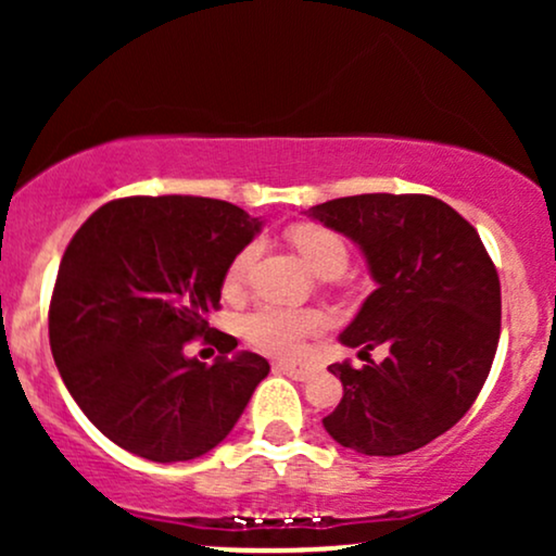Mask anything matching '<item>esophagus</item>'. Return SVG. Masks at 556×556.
I'll return each mask as SVG.
<instances>
[{
  "instance_id": "esophagus-1",
  "label": "esophagus",
  "mask_w": 556,
  "mask_h": 556,
  "mask_svg": "<svg viewBox=\"0 0 556 556\" xmlns=\"http://www.w3.org/2000/svg\"><path fill=\"white\" fill-rule=\"evenodd\" d=\"M277 368L282 374L290 376V379H295V381L311 379V374H314V368L303 366V363H287V361H282V363H277Z\"/></svg>"
}]
</instances>
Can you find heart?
<instances>
[{
	"label": "heart",
	"instance_id": "1",
	"mask_svg": "<svg viewBox=\"0 0 556 556\" xmlns=\"http://www.w3.org/2000/svg\"><path fill=\"white\" fill-rule=\"evenodd\" d=\"M290 242L303 256L308 269L318 274H340L348 266V245L334 229L321 225H298L290 229ZM258 258V242L245 248L229 261L225 274L227 290H240ZM327 327V318L318 311L285 308V305H261L242 318V334L253 348L274 355H295L308 337Z\"/></svg>",
	"mask_w": 556,
	"mask_h": 556
}]
</instances>
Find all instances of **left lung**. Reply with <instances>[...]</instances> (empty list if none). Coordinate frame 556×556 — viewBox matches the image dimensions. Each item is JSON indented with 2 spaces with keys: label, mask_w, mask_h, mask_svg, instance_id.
I'll list each match as a JSON object with an SVG mask.
<instances>
[{
  "label": "left lung",
  "mask_w": 556,
  "mask_h": 556,
  "mask_svg": "<svg viewBox=\"0 0 556 556\" xmlns=\"http://www.w3.org/2000/svg\"><path fill=\"white\" fill-rule=\"evenodd\" d=\"M308 214L358 242L379 285L342 344L389 350L363 368L329 366L342 400L324 429L361 455L420 450L470 410L491 371L502 327L494 261L476 227L433 195H348Z\"/></svg>",
  "instance_id": "1"
}]
</instances>
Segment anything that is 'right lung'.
<instances>
[{"instance_id": "right-lung-1", "label": "right lung", "mask_w": 556, "mask_h": 556, "mask_svg": "<svg viewBox=\"0 0 556 556\" xmlns=\"http://www.w3.org/2000/svg\"><path fill=\"white\" fill-rule=\"evenodd\" d=\"M261 222L216 198L130 195L104 203L70 240L49 305V344L86 418L132 455L195 460L232 431L269 374L208 327L232 261ZM195 336L220 350L188 359Z\"/></svg>"}]
</instances>
